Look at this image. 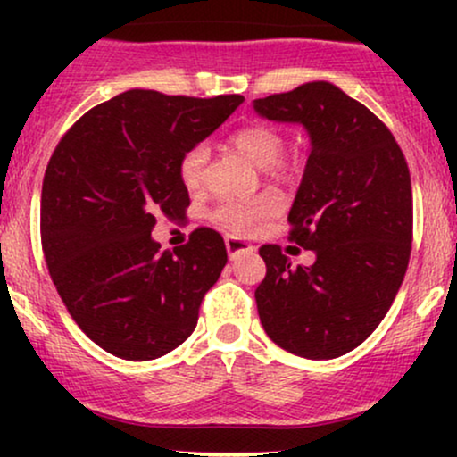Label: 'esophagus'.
<instances>
[{"mask_svg":"<svg viewBox=\"0 0 457 457\" xmlns=\"http://www.w3.org/2000/svg\"><path fill=\"white\" fill-rule=\"evenodd\" d=\"M225 249H228L229 260L240 258V255H251L255 251L253 246H251L249 243H245V240H240V238H225Z\"/></svg>","mask_w":457,"mask_h":457,"instance_id":"obj_1","label":"esophagus"}]
</instances>
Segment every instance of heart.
I'll use <instances>...</instances> for the list:
<instances>
[{
	"instance_id": "1",
	"label": "heart",
	"mask_w": 457,
	"mask_h": 457,
	"mask_svg": "<svg viewBox=\"0 0 457 457\" xmlns=\"http://www.w3.org/2000/svg\"><path fill=\"white\" fill-rule=\"evenodd\" d=\"M229 144L253 162L255 167H260V170L270 171L275 176L283 174L279 161L283 152H286V139L275 129L264 127V124H251V127L236 130L232 137H229ZM206 167V145H193V148H188L182 154L178 171H180V180L187 191L195 193L204 187ZM279 199L270 195V193H264V195L258 197L221 204L214 211V221L232 236H251L260 232L262 225L269 221L270 217H275L279 212Z\"/></svg>"
}]
</instances>
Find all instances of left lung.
Segmentation results:
<instances>
[{
    "label": "left lung",
    "instance_id": "left-lung-1",
    "mask_svg": "<svg viewBox=\"0 0 457 457\" xmlns=\"http://www.w3.org/2000/svg\"><path fill=\"white\" fill-rule=\"evenodd\" d=\"M260 118L301 124L309 159L292 202L290 238L313 251L292 266L277 245L260 249V322L279 348L337 359L374 333L395 301L412 243V188L391 130L328 81L253 101Z\"/></svg>",
    "mask_w": 457,
    "mask_h": 457
}]
</instances>
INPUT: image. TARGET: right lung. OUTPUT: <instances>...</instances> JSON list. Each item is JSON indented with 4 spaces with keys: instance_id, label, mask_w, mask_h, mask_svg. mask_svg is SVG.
Masks as SVG:
<instances>
[{
    "instance_id": "right-lung-1",
    "label": "right lung",
    "mask_w": 457,
    "mask_h": 457,
    "mask_svg": "<svg viewBox=\"0 0 457 457\" xmlns=\"http://www.w3.org/2000/svg\"><path fill=\"white\" fill-rule=\"evenodd\" d=\"M217 98L129 90L96 104L62 137L43 182L40 234L57 295L79 328L109 354L152 361L197 327L221 275V234L199 228L161 251L159 214L180 217L188 191L180 159L236 112Z\"/></svg>"
}]
</instances>
